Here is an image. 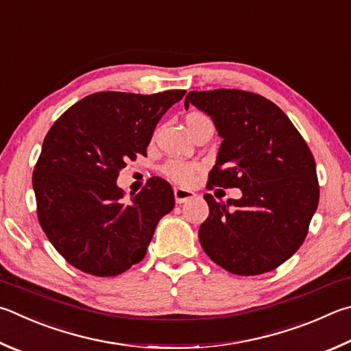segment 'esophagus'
Here are the masks:
<instances>
[{"mask_svg":"<svg viewBox=\"0 0 351 351\" xmlns=\"http://www.w3.org/2000/svg\"><path fill=\"white\" fill-rule=\"evenodd\" d=\"M173 193H175V199H176L178 204L186 202L189 199H192V197L195 196V193L192 192V190H186V189H180V187H176L173 190Z\"/></svg>","mask_w":351,"mask_h":351,"instance_id":"esophagus-1","label":"esophagus"}]
</instances>
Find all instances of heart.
Listing matches in <instances>:
<instances>
[{"instance_id": "obj_1", "label": "heart", "mask_w": 351, "mask_h": 351, "mask_svg": "<svg viewBox=\"0 0 351 351\" xmlns=\"http://www.w3.org/2000/svg\"><path fill=\"white\" fill-rule=\"evenodd\" d=\"M207 121H210L208 117L207 114H204L202 112L192 110L186 114V127L190 133H192L197 125L202 123H207ZM196 170H197V165L192 162L169 161L167 164H164L162 173L167 176L170 181H173L176 184H182V186H187V184L192 182Z\"/></svg>"}]
</instances>
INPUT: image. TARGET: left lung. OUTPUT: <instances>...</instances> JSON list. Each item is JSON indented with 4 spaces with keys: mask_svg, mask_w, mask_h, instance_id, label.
Masks as SVG:
<instances>
[{
    "mask_svg": "<svg viewBox=\"0 0 351 351\" xmlns=\"http://www.w3.org/2000/svg\"><path fill=\"white\" fill-rule=\"evenodd\" d=\"M222 138L207 189L238 187L239 199L216 202L199 227L207 256L241 276L263 275L291 258L319 202L316 164L289 117L258 93L216 88L189 92Z\"/></svg>",
    "mask_w": 351,
    "mask_h": 351,
    "instance_id": "1",
    "label": "left lung"
}]
</instances>
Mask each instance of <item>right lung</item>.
Here are the masks:
<instances>
[{"instance_id":"obj_1","label":"right lung","mask_w":351,"mask_h":351,"mask_svg":"<svg viewBox=\"0 0 351 351\" xmlns=\"http://www.w3.org/2000/svg\"><path fill=\"white\" fill-rule=\"evenodd\" d=\"M184 95L92 93L50 127L32 176L38 221L75 269L117 276L145 256L159 219L175 207L173 190L154 176L125 202L117 180L127 162L147 156L158 121Z\"/></svg>"}]
</instances>
